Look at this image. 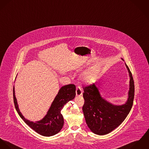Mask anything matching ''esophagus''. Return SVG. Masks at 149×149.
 Wrapping results in <instances>:
<instances>
[{"instance_id":"obj_1","label":"esophagus","mask_w":149,"mask_h":149,"mask_svg":"<svg viewBox=\"0 0 149 149\" xmlns=\"http://www.w3.org/2000/svg\"><path fill=\"white\" fill-rule=\"evenodd\" d=\"M82 95V90L79 86L77 87L76 88V95L77 96H81Z\"/></svg>"}]
</instances>
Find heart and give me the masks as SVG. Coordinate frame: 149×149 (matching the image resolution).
<instances>
[{"label": "heart", "instance_id": "1", "mask_svg": "<svg viewBox=\"0 0 149 149\" xmlns=\"http://www.w3.org/2000/svg\"><path fill=\"white\" fill-rule=\"evenodd\" d=\"M97 71L95 68H91L86 71L82 76V79L84 82H93L97 77Z\"/></svg>", "mask_w": 149, "mask_h": 149}]
</instances>
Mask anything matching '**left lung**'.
<instances>
[{
  "instance_id": "1",
  "label": "left lung",
  "mask_w": 149,
  "mask_h": 149,
  "mask_svg": "<svg viewBox=\"0 0 149 149\" xmlns=\"http://www.w3.org/2000/svg\"><path fill=\"white\" fill-rule=\"evenodd\" d=\"M125 65L130 76V88L129 98L124 104L114 105L103 99L95 83L83 87V112L88 127L95 134L102 135L111 132L123 122L132 109L134 82L129 67Z\"/></svg>"
}]
</instances>
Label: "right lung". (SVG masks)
Wrapping results in <instances>:
<instances>
[{
	"label": "right lung",
	"mask_w": 149,
	"mask_h": 149,
	"mask_svg": "<svg viewBox=\"0 0 149 149\" xmlns=\"http://www.w3.org/2000/svg\"><path fill=\"white\" fill-rule=\"evenodd\" d=\"M75 86L72 84L65 85L61 88L46 116L40 120L33 122L26 119L21 114L15 95L14 86L13 97L15 107L18 114L24 122L34 131L43 136H52L59 132L64 125V119L61 111L68 102L75 97Z\"/></svg>",
	"instance_id": "add662e5"
}]
</instances>
